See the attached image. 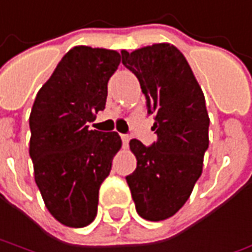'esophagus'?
<instances>
[{
    "label": "esophagus",
    "instance_id": "1",
    "mask_svg": "<svg viewBox=\"0 0 252 252\" xmlns=\"http://www.w3.org/2000/svg\"><path fill=\"white\" fill-rule=\"evenodd\" d=\"M121 138H122L123 146H127V144H129V141H130L129 134H121Z\"/></svg>",
    "mask_w": 252,
    "mask_h": 252
}]
</instances>
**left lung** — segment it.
<instances>
[{
    "label": "left lung",
    "mask_w": 252,
    "mask_h": 252,
    "mask_svg": "<svg viewBox=\"0 0 252 252\" xmlns=\"http://www.w3.org/2000/svg\"><path fill=\"white\" fill-rule=\"evenodd\" d=\"M122 63L138 79L158 134L151 147L130 140L137 168L126 180L138 215L165 220L185 205L202 173L209 144L205 97L185 55L172 44L123 50Z\"/></svg>",
    "instance_id": "1"
}]
</instances>
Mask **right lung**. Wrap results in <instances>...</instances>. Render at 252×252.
<instances>
[{
  "instance_id": "add662e5",
  "label": "right lung",
  "mask_w": 252,
  "mask_h": 252,
  "mask_svg": "<svg viewBox=\"0 0 252 252\" xmlns=\"http://www.w3.org/2000/svg\"><path fill=\"white\" fill-rule=\"evenodd\" d=\"M121 63L115 50L77 45L59 61L30 112L34 180L59 223L84 227L97 217L98 190L122 147L116 131L89 130L104 111L108 80Z\"/></svg>"
}]
</instances>
